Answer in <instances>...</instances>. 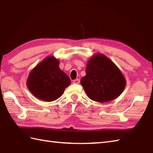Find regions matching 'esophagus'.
Returning a JSON list of instances; mask_svg holds the SVG:
<instances>
[{"label": "esophagus", "mask_w": 153, "mask_h": 153, "mask_svg": "<svg viewBox=\"0 0 153 153\" xmlns=\"http://www.w3.org/2000/svg\"><path fill=\"white\" fill-rule=\"evenodd\" d=\"M79 82H80V80L79 79H76L73 81V83L74 84H78L79 83Z\"/></svg>", "instance_id": "obj_1"}]
</instances>
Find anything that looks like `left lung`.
<instances>
[{
  "instance_id": "8db88e82",
  "label": "left lung",
  "mask_w": 153,
  "mask_h": 153,
  "mask_svg": "<svg viewBox=\"0 0 153 153\" xmlns=\"http://www.w3.org/2000/svg\"><path fill=\"white\" fill-rule=\"evenodd\" d=\"M81 84L90 99L106 102L118 97L125 89V77L118 66L103 54L91 57Z\"/></svg>"
}]
</instances>
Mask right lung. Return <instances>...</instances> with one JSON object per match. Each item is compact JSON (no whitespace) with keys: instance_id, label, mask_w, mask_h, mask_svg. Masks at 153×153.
<instances>
[{"instance_id":"obj_1","label":"right lung","mask_w":153,"mask_h":153,"mask_svg":"<svg viewBox=\"0 0 153 153\" xmlns=\"http://www.w3.org/2000/svg\"><path fill=\"white\" fill-rule=\"evenodd\" d=\"M59 63L54 56H48L30 71L27 87L37 99L53 101L62 95L65 89L70 85V79L60 69Z\"/></svg>"}]
</instances>
